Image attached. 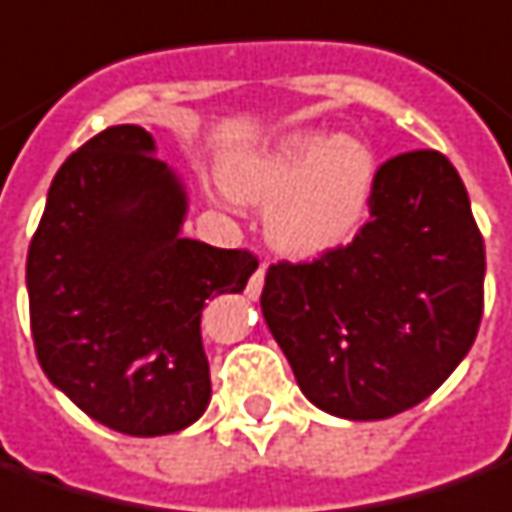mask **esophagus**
<instances>
[{
  "mask_svg": "<svg viewBox=\"0 0 512 512\" xmlns=\"http://www.w3.org/2000/svg\"><path fill=\"white\" fill-rule=\"evenodd\" d=\"M263 280H266V263H260V266H257V271L252 274V280H249V285H246V297H249V300H257V297H260V291H263Z\"/></svg>",
  "mask_w": 512,
  "mask_h": 512,
  "instance_id": "1",
  "label": "esophagus"
}]
</instances>
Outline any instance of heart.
Wrapping results in <instances>:
<instances>
[{
    "label": "heart",
    "instance_id": "obj_1",
    "mask_svg": "<svg viewBox=\"0 0 512 512\" xmlns=\"http://www.w3.org/2000/svg\"><path fill=\"white\" fill-rule=\"evenodd\" d=\"M221 182L241 201L271 198V241L285 252L311 255L353 235L373 193L375 156L361 139L308 128L255 154L229 156Z\"/></svg>",
    "mask_w": 512,
    "mask_h": 512
}]
</instances>
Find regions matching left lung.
I'll return each instance as SVG.
<instances>
[{
	"instance_id": "1",
	"label": "left lung",
	"mask_w": 512,
	"mask_h": 512,
	"mask_svg": "<svg viewBox=\"0 0 512 512\" xmlns=\"http://www.w3.org/2000/svg\"><path fill=\"white\" fill-rule=\"evenodd\" d=\"M482 285L485 243L460 173L437 151H412L378 168L353 243L271 266L260 308L308 401L384 420L426 401L468 356Z\"/></svg>"
}]
</instances>
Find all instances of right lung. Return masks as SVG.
Instances as JSON below:
<instances>
[{"instance_id":"1","label":"right lung","mask_w":512,"mask_h":512,"mask_svg":"<svg viewBox=\"0 0 512 512\" xmlns=\"http://www.w3.org/2000/svg\"><path fill=\"white\" fill-rule=\"evenodd\" d=\"M190 198L139 125H111L55 173L27 294L44 375L131 437L187 429L210 406L201 308L241 294L257 260L184 238Z\"/></svg>"}]
</instances>
